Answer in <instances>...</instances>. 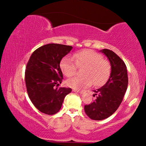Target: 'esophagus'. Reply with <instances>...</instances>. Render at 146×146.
<instances>
[{"mask_svg":"<svg viewBox=\"0 0 146 146\" xmlns=\"http://www.w3.org/2000/svg\"><path fill=\"white\" fill-rule=\"evenodd\" d=\"M72 91L74 92H78V93H79V94H82V91L78 90H76V89H73Z\"/></svg>","mask_w":146,"mask_h":146,"instance_id":"1","label":"esophagus"}]
</instances>
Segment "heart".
<instances>
[{
  "label": "heart",
  "instance_id": "heart-1",
  "mask_svg": "<svg viewBox=\"0 0 146 146\" xmlns=\"http://www.w3.org/2000/svg\"><path fill=\"white\" fill-rule=\"evenodd\" d=\"M72 58L65 56L61 60L60 67L62 73L67 77L75 74L77 66L84 67L82 70L84 76H76L68 79V86L76 90L85 89L94 84L102 86L108 81L111 74L110 63L103 59L102 56L92 50H83Z\"/></svg>",
  "mask_w": 146,
  "mask_h": 146
}]
</instances>
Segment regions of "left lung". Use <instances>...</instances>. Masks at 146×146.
Instances as JSON below:
<instances>
[{"label": "left lung", "mask_w": 146, "mask_h": 146, "mask_svg": "<svg viewBox=\"0 0 146 146\" xmlns=\"http://www.w3.org/2000/svg\"><path fill=\"white\" fill-rule=\"evenodd\" d=\"M111 65V74L103 86L93 90L97 95L95 101L84 106V110L90 118L102 120L110 116L117 110L123 100L126 92L128 78L124 62L113 51L108 49L101 50Z\"/></svg>", "instance_id": "obj_1"}]
</instances>
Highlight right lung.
<instances>
[{
    "label": "right lung",
    "mask_w": 146,
    "mask_h": 146,
    "mask_svg": "<svg viewBox=\"0 0 146 146\" xmlns=\"http://www.w3.org/2000/svg\"><path fill=\"white\" fill-rule=\"evenodd\" d=\"M72 46L48 44L32 54L25 71V82L29 98L40 111L48 115L56 113L70 88H58L63 79L60 67L61 60Z\"/></svg>",
    "instance_id": "add662e5"
}]
</instances>
